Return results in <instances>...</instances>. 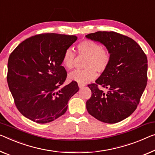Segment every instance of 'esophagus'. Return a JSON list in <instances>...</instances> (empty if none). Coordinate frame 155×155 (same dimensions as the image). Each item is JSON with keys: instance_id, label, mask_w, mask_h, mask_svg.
I'll return each instance as SVG.
<instances>
[{"instance_id": "esophagus-1", "label": "esophagus", "mask_w": 155, "mask_h": 155, "mask_svg": "<svg viewBox=\"0 0 155 155\" xmlns=\"http://www.w3.org/2000/svg\"><path fill=\"white\" fill-rule=\"evenodd\" d=\"M84 86V84H81V83H78V87H79L80 88H82V87H83Z\"/></svg>"}]
</instances>
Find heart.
<instances>
[{
  "mask_svg": "<svg viewBox=\"0 0 155 155\" xmlns=\"http://www.w3.org/2000/svg\"><path fill=\"white\" fill-rule=\"evenodd\" d=\"M77 51L80 56H86L84 69L77 70L71 73L68 79L81 84H86L94 80L97 73L102 74L109 68L111 55L109 51L96 41L84 39L77 44ZM75 54L72 49L67 48L64 52L61 61L67 69L74 67Z\"/></svg>",
  "mask_w": 155,
  "mask_h": 155,
  "instance_id": "heart-1",
  "label": "heart"
}]
</instances>
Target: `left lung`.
<instances>
[{"label": "left lung", "mask_w": 155, "mask_h": 155, "mask_svg": "<svg viewBox=\"0 0 155 155\" xmlns=\"http://www.w3.org/2000/svg\"><path fill=\"white\" fill-rule=\"evenodd\" d=\"M86 37L105 46L111 61L105 72L88 84L91 96L87 101L88 112L97 120L116 123L130 116L137 109L146 87V54L134 40L113 31H98ZM105 87V93L99 86Z\"/></svg>", "instance_id": "1"}]
</instances>
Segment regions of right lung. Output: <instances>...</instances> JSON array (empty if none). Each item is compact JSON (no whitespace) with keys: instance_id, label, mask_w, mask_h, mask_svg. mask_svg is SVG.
Here are the masks:
<instances>
[{"instance_id":"add662e5","label":"right lung","mask_w":155,"mask_h":155,"mask_svg":"<svg viewBox=\"0 0 155 155\" xmlns=\"http://www.w3.org/2000/svg\"><path fill=\"white\" fill-rule=\"evenodd\" d=\"M77 39L55 33L37 35L10 54L7 80L16 108L25 117L43 124L65 114L79 87L75 81L61 87L67 77L61 58Z\"/></svg>"}]
</instances>
